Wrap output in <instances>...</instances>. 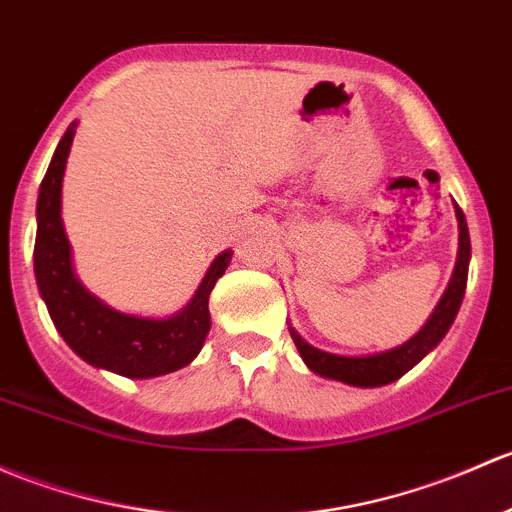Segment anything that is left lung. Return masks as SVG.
I'll use <instances>...</instances> for the list:
<instances>
[{"instance_id":"8db88e82","label":"left lung","mask_w":512,"mask_h":512,"mask_svg":"<svg viewBox=\"0 0 512 512\" xmlns=\"http://www.w3.org/2000/svg\"><path fill=\"white\" fill-rule=\"evenodd\" d=\"M456 220H459V252H456L454 274L449 279V287L441 294L439 304L434 306L432 316L427 324L419 328L417 333L405 341L402 346L390 348V351L368 353V355H338L321 351V348L311 346L309 341L299 336L294 326H289L292 341L297 346L301 360L311 373L321 375V378L338 380L343 385L353 387H383L400 380L407 370H412L419 360L427 353H432L439 346L441 338L446 336L451 324H454L456 314L461 309L466 292V279H469V260H471V238L469 225H466L464 211L454 206Z\"/></svg>"}]
</instances>
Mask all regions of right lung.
Masks as SVG:
<instances>
[{"instance_id":"right-lung-1","label":"right lung","mask_w":512,"mask_h":512,"mask_svg":"<svg viewBox=\"0 0 512 512\" xmlns=\"http://www.w3.org/2000/svg\"><path fill=\"white\" fill-rule=\"evenodd\" d=\"M73 122L58 142L43 176L36 201L34 272L41 299L53 326L75 355L93 368L110 370L129 380L159 378L191 363L211 331V297L215 282L233 260L223 250L208 267L191 301L171 316H137L95 297L73 270V252L61 218L63 174L75 137Z\"/></svg>"}]
</instances>
